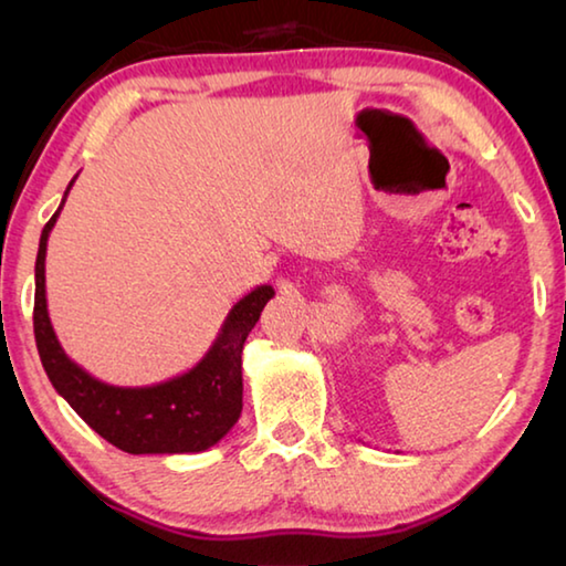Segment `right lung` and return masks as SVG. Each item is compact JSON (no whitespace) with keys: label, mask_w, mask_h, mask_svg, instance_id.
<instances>
[{"label":"right lung","mask_w":566,"mask_h":566,"mask_svg":"<svg viewBox=\"0 0 566 566\" xmlns=\"http://www.w3.org/2000/svg\"><path fill=\"white\" fill-rule=\"evenodd\" d=\"M40 237L34 264V339L42 367L56 395L66 399L99 437L127 454H197L214 447L242 415V349L272 300L270 284L244 294L219 329L207 354L185 375L149 387H117L92 377L66 357L46 310L44 260L46 239L56 224L66 195Z\"/></svg>","instance_id":"add662e5"}]
</instances>
